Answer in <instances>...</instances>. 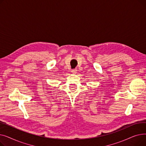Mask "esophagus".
I'll list each match as a JSON object with an SVG mask.
<instances>
[{
  "label": "esophagus",
  "mask_w": 146,
  "mask_h": 146,
  "mask_svg": "<svg viewBox=\"0 0 146 146\" xmlns=\"http://www.w3.org/2000/svg\"><path fill=\"white\" fill-rule=\"evenodd\" d=\"M72 72L73 74H76L77 73V69H73V70H72Z\"/></svg>",
  "instance_id": "esophagus-1"
}]
</instances>
